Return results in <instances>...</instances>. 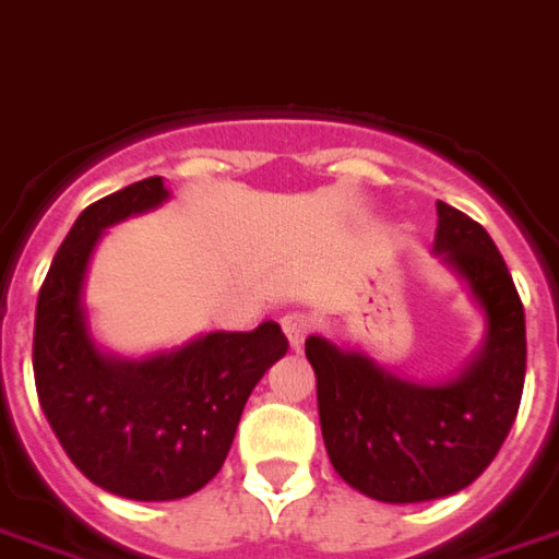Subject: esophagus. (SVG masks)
<instances>
[{"label": "esophagus", "mask_w": 559, "mask_h": 559, "mask_svg": "<svg viewBox=\"0 0 559 559\" xmlns=\"http://www.w3.org/2000/svg\"><path fill=\"white\" fill-rule=\"evenodd\" d=\"M311 326H314V323H311V318L302 314V311H287V314L281 318V330L287 335L290 347H302L306 335L311 333Z\"/></svg>", "instance_id": "obj_1"}]
</instances>
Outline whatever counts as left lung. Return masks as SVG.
Wrapping results in <instances>:
<instances>
[{
  "instance_id": "left-lung-1",
  "label": "left lung",
  "mask_w": 559,
  "mask_h": 559,
  "mask_svg": "<svg viewBox=\"0 0 559 559\" xmlns=\"http://www.w3.org/2000/svg\"><path fill=\"white\" fill-rule=\"evenodd\" d=\"M436 251L469 284L487 338L448 384L424 388L357 350L311 335L318 415L333 469L381 502H427L469 487L506 442L526 374L524 302L493 239L469 214L436 202Z\"/></svg>"
}]
</instances>
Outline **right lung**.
<instances>
[{
  "instance_id": "obj_1",
  "label": "right lung",
  "mask_w": 559,
  "mask_h": 559,
  "mask_svg": "<svg viewBox=\"0 0 559 559\" xmlns=\"http://www.w3.org/2000/svg\"><path fill=\"white\" fill-rule=\"evenodd\" d=\"M166 197L154 175L81 212L38 290L33 333L35 390L62 451L96 487L142 502L190 497L212 481L251 390L287 354L275 320L142 362L96 350L81 308L90 253L105 226Z\"/></svg>"
}]
</instances>
